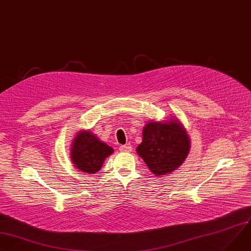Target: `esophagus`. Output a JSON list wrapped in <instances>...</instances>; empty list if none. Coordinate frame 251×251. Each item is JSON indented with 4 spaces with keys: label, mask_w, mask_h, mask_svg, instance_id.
I'll return each mask as SVG.
<instances>
[{
    "label": "esophagus",
    "mask_w": 251,
    "mask_h": 251,
    "mask_svg": "<svg viewBox=\"0 0 251 251\" xmlns=\"http://www.w3.org/2000/svg\"><path fill=\"white\" fill-rule=\"evenodd\" d=\"M119 150L121 152H131L132 151V147L130 145H121L119 147Z\"/></svg>",
    "instance_id": "obj_1"
}]
</instances>
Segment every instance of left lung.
I'll return each mask as SVG.
<instances>
[{
	"label": "left lung",
	"instance_id": "obj_1",
	"mask_svg": "<svg viewBox=\"0 0 251 251\" xmlns=\"http://www.w3.org/2000/svg\"><path fill=\"white\" fill-rule=\"evenodd\" d=\"M142 136V142L136 151L157 177H164L177 170L190 151L189 135L184 125L174 116L162 121H148Z\"/></svg>",
	"mask_w": 251,
	"mask_h": 251
}]
</instances>
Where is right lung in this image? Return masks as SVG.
<instances>
[{"label": "right lung", "instance_id": "obj_1", "mask_svg": "<svg viewBox=\"0 0 251 251\" xmlns=\"http://www.w3.org/2000/svg\"><path fill=\"white\" fill-rule=\"evenodd\" d=\"M113 152V148L101 141L96 134L90 130H80L72 140L70 157L77 169L84 173L95 174Z\"/></svg>", "mask_w": 251, "mask_h": 251}]
</instances>
